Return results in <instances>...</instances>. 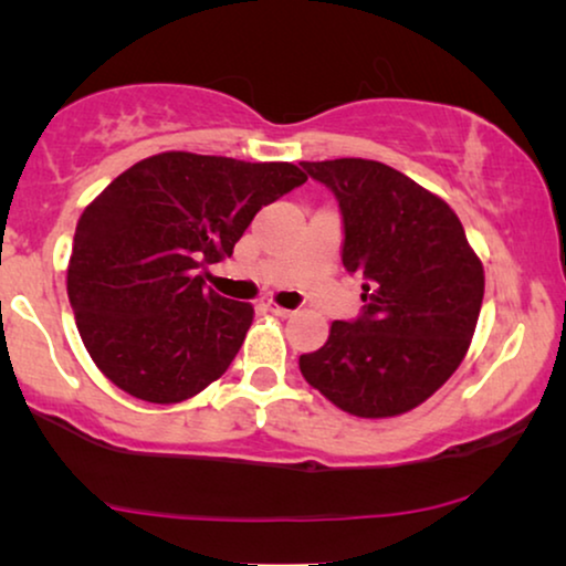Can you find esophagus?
<instances>
[{"instance_id": "34e87169", "label": "esophagus", "mask_w": 566, "mask_h": 566, "mask_svg": "<svg viewBox=\"0 0 566 566\" xmlns=\"http://www.w3.org/2000/svg\"><path fill=\"white\" fill-rule=\"evenodd\" d=\"M268 312H273L275 316H291V314H293L291 308H283V306H277V304H273V301H268Z\"/></svg>"}]
</instances>
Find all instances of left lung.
<instances>
[{
  "instance_id": "1",
  "label": "left lung",
  "mask_w": 566,
  "mask_h": 566,
  "mask_svg": "<svg viewBox=\"0 0 566 566\" xmlns=\"http://www.w3.org/2000/svg\"><path fill=\"white\" fill-rule=\"evenodd\" d=\"M337 198L343 265L363 281L355 319L332 322L301 374L332 405L394 417L459 368L484 298L482 262L446 200L370 159L301 161Z\"/></svg>"
}]
</instances>
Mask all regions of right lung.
Here are the masks:
<instances>
[{
  "label": "right lung",
  "mask_w": 566,
  "mask_h": 566,
  "mask_svg": "<svg viewBox=\"0 0 566 566\" xmlns=\"http://www.w3.org/2000/svg\"><path fill=\"white\" fill-rule=\"evenodd\" d=\"M306 182L289 161L165 151L115 177L76 223L66 291L97 368L130 397L175 405L223 376L252 306L206 289L262 206Z\"/></svg>",
  "instance_id": "right-lung-1"
}]
</instances>
